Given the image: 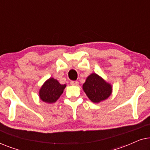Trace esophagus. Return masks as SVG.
<instances>
[{
  "mask_svg": "<svg viewBox=\"0 0 150 150\" xmlns=\"http://www.w3.org/2000/svg\"><path fill=\"white\" fill-rule=\"evenodd\" d=\"M70 85H71L77 86L78 85H79V82H78V81H71L70 82Z\"/></svg>",
  "mask_w": 150,
  "mask_h": 150,
  "instance_id": "34e87169",
  "label": "esophagus"
}]
</instances>
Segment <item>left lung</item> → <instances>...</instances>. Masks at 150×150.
Listing matches in <instances>:
<instances>
[{"instance_id":"1","label":"left lung","mask_w":150,"mask_h":150,"mask_svg":"<svg viewBox=\"0 0 150 150\" xmlns=\"http://www.w3.org/2000/svg\"><path fill=\"white\" fill-rule=\"evenodd\" d=\"M83 89L92 102L100 103L111 95L112 87L97 74L92 73L86 79Z\"/></svg>"}]
</instances>
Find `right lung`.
Masks as SVG:
<instances>
[{"label": "right lung", "instance_id": "1", "mask_svg": "<svg viewBox=\"0 0 150 150\" xmlns=\"http://www.w3.org/2000/svg\"><path fill=\"white\" fill-rule=\"evenodd\" d=\"M66 85H61L57 79L50 78L46 80L39 91V96L41 100L48 104L57 102L63 93Z\"/></svg>", "mask_w": 150, "mask_h": 150}]
</instances>
